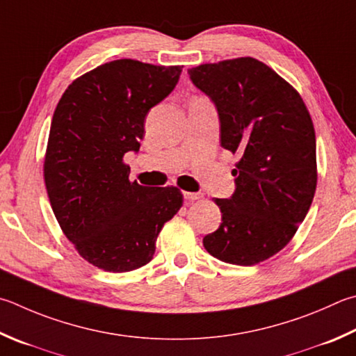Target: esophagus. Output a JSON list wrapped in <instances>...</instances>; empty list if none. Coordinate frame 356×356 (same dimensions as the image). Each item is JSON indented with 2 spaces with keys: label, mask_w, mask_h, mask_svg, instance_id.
<instances>
[{
  "label": "esophagus",
  "mask_w": 356,
  "mask_h": 356,
  "mask_svg": "<svg viewBox=\"0 0 356 356\" xmlns=\"http://www.w3.org/2000/svg\"><path fill=\"white\" fill-rule=\"evenodd\" d=\"M202 193H191V191H184V197L185 200H188V202H193V200H197V199H202Z\"/></svg>",
  "instance_id": "obj_1"
}]
</instances>
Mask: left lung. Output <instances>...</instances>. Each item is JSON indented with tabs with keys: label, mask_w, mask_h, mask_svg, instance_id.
Listing matches in <instances>:
<instances>
[{
	"label": "left lung",
	"mask_w": 356,
	"mask_h": 356,
	"mask_svg": "<svg viewBox=\"0 0 356 356\" xmlns=\"http://www.w3.org/2000/svg\"><path fill=\"white\" fill-rule=\"evenodd\" d=\"M195 86L215 102L221 146L240 160L236 190L215 199L222 222L204 236L218 260L254 266L280 252L305 219L318 184L316 135L299 92L252 57L188 70Z\"/></svg>",
	"instance_id": "1"
}]
</instances>
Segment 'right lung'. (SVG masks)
<instances>
[{
    "instance_id": "add662e5",
    "label": "right lung",
    "mask_w": 356,
    "mask_h": 356,
    "mask_svg": "<svg viewBox=\"0 0 356 356\" xmlns=\"http://www.w3.org/2000/svg\"><path fill=\"white\" fill-rule=\"evenodd\" d=\"M132 59L107 62L70 83L51 121L43 176L57 222L79 255L107 273L149 263L184 196L129 180L145 118L182 73Z\"/></svg>"
}]
</instances>
